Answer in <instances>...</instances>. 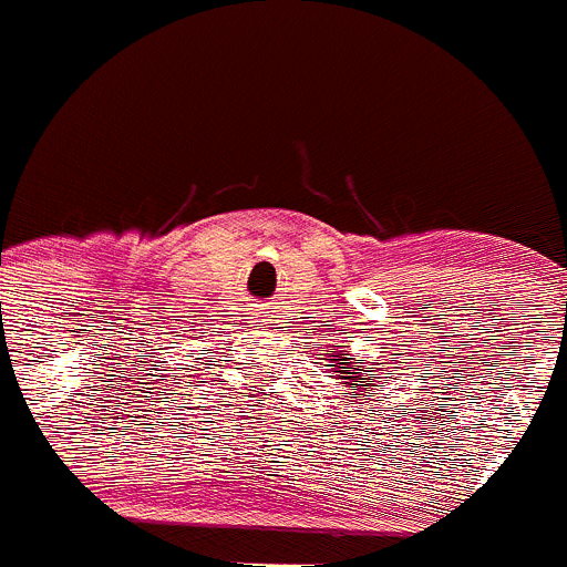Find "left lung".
Wrapping results in <instances>:
<instances>
[{"label": "left lung", "instance_id": "8db88e82", "mask_svg": "<svg viewBox=\"0 0 567 567\" xmlns=\"http://www.w3.org/2000/svg\"><path fill=\"white\" fill-rule=\"evenodd\" d=\"M321 361H327V367L336 369V374H330V378H338L343 385H347L352 394H358V391H363V396H369V385H372V378H369L367 372H374L378 369V363L369 369L363 367H355V358H347L341 352H327V358H321Z\"/></svg>", "mask_w": 567, "mask_h": 567}]
</instances>
